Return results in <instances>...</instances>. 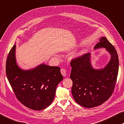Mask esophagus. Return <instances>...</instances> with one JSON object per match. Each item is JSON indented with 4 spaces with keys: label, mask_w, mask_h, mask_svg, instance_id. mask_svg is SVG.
<instances>
[{
    "label": "esophagus",
    "mask_w": 124,
    "mask_h": 124,
    "mask_svg": "<svg viewBox=\"0 0 124 124\" xmlns=\"http://www.w3.org/2000/svg\"><path fill=\"white\" fill-rule=\"evenodd\" d=\"M61 73L62 75L63 76H66L67 75V71L66 70V69H61Z\"/></svg>",
    "instance_id": "34e87169"
}]
</instances>
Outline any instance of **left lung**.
<instances>
[{
	"label": "left lung",
	"instance_id": "1",
	"mask_svg": "<svg viewBox=\"0 0 124 124\" xmlns=\"http://www.w3.org/2000/svg\"><path fill=\"white\" fill-rule=\"evenodd\" d=\"M99 40L94 49L105 48L111 55V59L104 68H93L91 53L74 58L70 62L72 95L76 102L85 108L98 106L108 99L118 76L119 59L115 48L106 37Z\"/></svg>",
	"mask_w": 124,
	"mask_h": 124
}]
</instances>
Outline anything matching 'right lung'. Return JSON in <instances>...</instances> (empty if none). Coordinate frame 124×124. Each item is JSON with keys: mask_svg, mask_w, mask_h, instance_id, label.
<instances>
[{"mask_svg": "<svg viewBox=\"0 0 124 124\" xmlns=\"http://www.w3.org/2000/svg\"><path fill=\"white\" fill-rule=\"evenodd\" d=\"M16 46L11 48L6 60L9 83L22 104L36 111L44 109L53 102L56 87L63 80L60 68L42 63L33 69H22L17 63Z\"/></svg>", "mask_w": 124, "mask_h": 124, "instance_id": "right-lung-1", "label": "right lung"}]
</instances>
